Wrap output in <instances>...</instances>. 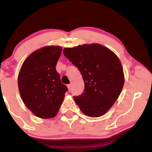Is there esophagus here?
Here are the masks:
<instances>
[{
  "label": "esophagus",
  "instance_id": "esophagus-1",
  "mask_svg": "<svg viewBox=\"0 0 152 152\" xmlns=\"http://www.w3.org/2000/svg\"><path fill=\"white\" fill-rule=\"evenodd\" d=\"M67 87H68V89H69V91H70L71 89V84H68Z\"/></svg>",
  "mask_w": 152,
  "mask_h": 152
}]
</instances>
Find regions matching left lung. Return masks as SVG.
<instances>
[{
    "mask_svg": "<svg viewBox=\"0 0 152 152\" xmlns=\"http://www.w3.org/2000/svg\"><path fill=\"white\" fill-rule=\"evenodd\" d=\"M64 54L78 68L84 81L83 93L74 96L75 102L86 116L104 115L114 105L124 83L119 59L98 43L66 48Z\"/></svg>",
    "mask_w": 152,
    "mask_h": 152,
    "instance_id": "1",
    "label": "left lung"
}]
</instances>
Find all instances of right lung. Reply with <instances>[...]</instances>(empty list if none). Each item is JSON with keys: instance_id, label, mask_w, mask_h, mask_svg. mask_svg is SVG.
<instances>
[{"instance_id": "right-lung-1", "label": "right lung", "mask_w": 152, "mask_h": 152, "mask_svg": "<svg viewBox=\"0 0 152 152\" xmlns=\"http://www.w3.org/2000/svg\"><path fill=\"white\" fill-rule=\"evenodd\" d=\"M61 52L60 46L43 47L31 53L19 71L18 84L23 102L39 118L54 117L68 91L56 69Z\"/></svg>"}]
</instances>
